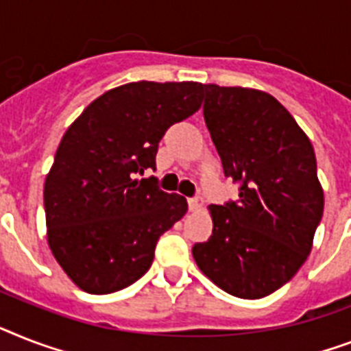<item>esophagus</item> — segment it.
<instances>
[{
	"label": "esophagus",
	"instance_id": "34e87169",
	"mask_svg": "<svg viewBox=\"0 0 351 351\" xmlns=\"http://www.w3.org/2000/svg\"><path fill=\"white\" fill-rule=\"evenodd\" d=\"M187 204H189V210H200L202 207H204V200L202 198H189L187 200Z\"/></svg>",
	"mask_w": 351,
	"mask_h": 351
}]
</instances>
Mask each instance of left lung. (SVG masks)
Returning <instances> with one entry per match:
<instances>
[{"label":"left lung","instance_id":"8db88e82","mask_svg":"<svg viewBox=\"0 0 351 351\" xmlns=\"http://www.w3.org/2000/svg\"><path fill=\"white\" fill-rule=\"evenodd\" d=\"M204 119L240 198L210 205L213 234L193 256L227 294L259 299L306 261L324 196L308 136L274 97L204 84Z\"/></svg>","mask_w":351,"mask_h":351}]
</instances>
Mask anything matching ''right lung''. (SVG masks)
<instances>
[{"instance_id": "obj_1", "label": "right lung", "mask_w": 351, "mask_h": 351, "mask_svg": "<svg viewBox=\"0 0 351 351\" xmlns=\"http://www.w3.org/2000/svg\"><path fill=\"white\" fill-rule=\"evenodd\" d=\"M200 82H130L90 104L62 136L45 182L48 245L84 292L111 294L149 270L156 241L187 213L158 187V142L200 110Z\"/></svg>"}]
</instances>
